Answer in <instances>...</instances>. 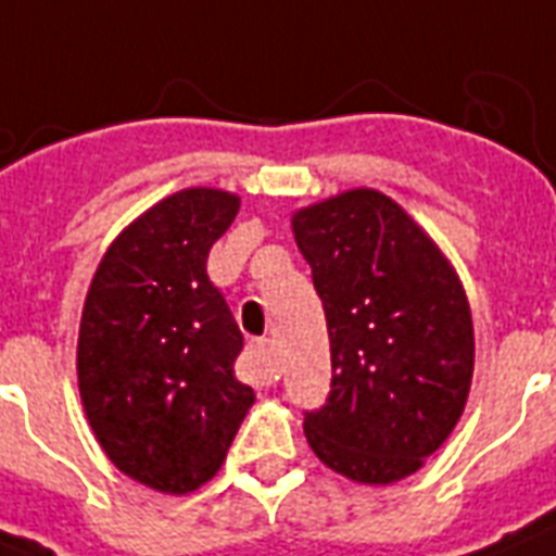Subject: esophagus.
<instances>
[{
	"label": "esophagus",
	"instance_id": "obj_1",
	"mask_svg": "<svg viewBox=\"0 0 556 556\" xmlns=\"http://www.w3.org/2000/svg\"><path fill=\"white\" fill-rule=\"evenodd\" d=\"M251 355H253V364H256V371H260L262 380L279 378V364H277V355H274V340H268V338L253 340Z\"/></svg>",
	"mask_w": 556,
	"mask_h": 556
}]
</instances>
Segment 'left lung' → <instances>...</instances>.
I'll use <instances>...</instances> for the list:
<instances>
[{"mask_svg":"<svg viewBox=\"0 0 556 556\" xmlns=\"http://www.w3.org/2000/svg\"><path fill=\"white\" fill-rule=\"evenodd\" d=\"M331 343V392L305 415L314 456L357 484H395L447 441L473 380L465 286L432 236L371 187L291 216Z\"/></svg>","mask_w":556,"mask_h":556,"instance_id":"1","label":"left lung"}]
</instances>
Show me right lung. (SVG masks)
Here are the masks:
<instances>
[{
	"label": "right lung",
	"instance_id": "right-lung-1",
	"mask_svg": "<svg viewBox=\"0 0 556 556\" xmlns=\"http://www.w3.org/2000/svg\"><path fill=\"white\" fill-rule=\"evenodd\" d=\"M242 199L178 190L115 236L83 303L77 387L124 476L185 496L225 462L256 395L236 378L242 331L207 279V253Z\"/></svg>",
	"mask_w": 556,
	"mask_h": 556
}]
</instances>
